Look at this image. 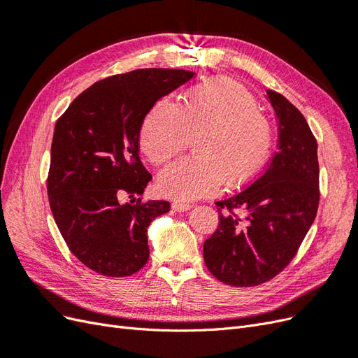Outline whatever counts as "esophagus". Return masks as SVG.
<instances>
[{
  "mask_svg": "<svg viewBox=\"0 0 358 358\" xmlns=\"http://www.w3.org/2000/svg\"><path fill=\"white\" fill-rule=\"evenodd\" d=\"M171 208L175 209L176 212H185V210H189V209L192 208V206H191L189 203H183V201H179V200H176V201H173Z\"/></svg>",
  "mask_w": 358,
  "mask_h": 358,
  "instance_id": "34e87169",
  "label": "esophagus"
}]
</instances>
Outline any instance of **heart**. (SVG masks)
I'll list each match as a JSON object with an SVG mask.
<instances>
[{"mask_svg":"<svg viewBox=\"0 0 358 358\" xmlns=\"http://www.w3.org/2000/svg\"><path fill=\"white\" fill-rule=\"evenodd\" d=\"M191 138L194 157L170 164L161 191L182 200L212 196L222 183L243 185L263 166L273 143V125L243 86L227 79L199 83L178 106L157 101L146 113L140 145L154 164L180 154Z\"/></svg>","mask_w":358,"mask_h":358,"instance_id":"1","label":"heart"}]
</instances>
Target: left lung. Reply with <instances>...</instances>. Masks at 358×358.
<instances>
[{
    "instance_id": "obj_1",
    "label": "left lung",
    "mask_w": 358,
    "mask_h": 358,
    "mask_svg": "<svg viewBox=\"0 0 358 358\" xmlns=\"http://www.w3.org/2000/svg\"><path fill=\"white\" fill-rule=\"evenodd\" d=\"M267 96L278 116V150L245 189L215 203L220 224L203 245L209 272L231 287H255L282 272L318 212L317 138L285 96Z\"/></svg>"
}]
</instances>
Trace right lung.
Masks as SVG:
<instances>
[{
	"label": "right lung",
	"mask_w": 358,
	"mask_h": 358,
	"mask_svg": "<svg viewBox=\"0 0 358 358\" xmlns=\"http://www.w3.org/2000/svg\"><path fill=\"white\" fill-rule=\"evenodd\" d=\"M192 78L171 69L115 74L85 90L58 117L50 210L71 254L96 273L131 276L148 263V227L170 203L140 197L152 180L138 157L140 128L157 100Z\"/></svg>",
	"instance_id": "obj_1"
}]
</instances>
